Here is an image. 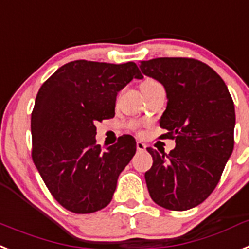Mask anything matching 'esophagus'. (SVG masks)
Masks as SVG:
<instances>
[{"mask_svg": "<svg viewBox=\"0 0 249 249\" xmlns=\"http://www.w3.org/2000/svg\"><path fill=\"white\" fill-rule=\"evenodd\" d=\"M136 147H137V150H139V151H145L146 147H147V145H146L145 142L137 141V142H136Z\"/></svg>", "mask_w": 249, "mask_h": 249, "instance_id": "1", "label": "esophagus"}]
</instances>
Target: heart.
Wrapping results in <instances>:
<instances>
[{
	"label": "heart",
	"mask_w": 249,
	"mask_h": 249,
	"mask_svg": "<svg viewBox=\"0 0 249 249\" xmlns=\"http://www.w3.org/2000/svg\"><path fill=\"white\" fill-rule=\"evenodd\" d=\"M156 84H159V83L156 82V80H152V79H147L145 80V82L142 83L141 88H147V87H152V86H156ZM136 126V124H135ZM137 127V126H136Z\"/></svg>",
	"instance_id": "b5f03b06"
}]
</instances>
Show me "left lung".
Listing matches in <instances>:
<instances>
[{
	"instance_id": "left-lung-1",
	"label": "left lung",
	"mask_w": 249,
	"mask_h": 249,
	"mask_svg": "<svg viewBox=\"0 0 249 249\" xmlns=\"http://www.w3.org/2000/svg\"><path fill=\"white\" fill-rule=\"evenodd\" d=\"M140 69L166 90L160 126L176 142L170 154L147 148L154 159L145 174L148 193L165 209H191L213 193L233 152L234 103L222 78L195 59H151Z\"/></svg>"
}]
</instances>
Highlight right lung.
<instances>
[{
	"label": "right lung",
	"mask_w": 249,
	"mask_h": 249,
	"mask_svg": "<svg viewBox=\"0 0 249 249\" xmlns=\"http://www.w3.org/2000/svg\"><path fill=\"white\" fill-rule=\"evenodd\" d=\"M142 79L135 63L75 60L39 89L31 114L33 160L54 199L76 214L94 213L112 200L118 176L136 154L132 136L102 151L95 123L113 118L117 94Z\"/></svg>",
	"instance_id": "1"
}]
</instances>
